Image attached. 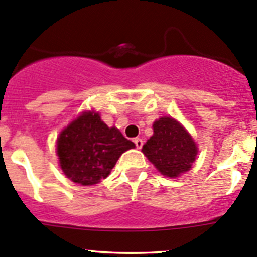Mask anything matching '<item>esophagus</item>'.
<instances>
[{
	"label": "esophagus",
	"mask_w": 257,
	"mask_h": 257,
	"mask_svg": "<svg viewBox=\"0 0 257 257\" xmlns=\"http://www.w3.org/2000/svg\"><path fill=\"white\" fill-rule=\"evenodd\" d=\"M134 143H136V147L138 148V149H141V148L143 147V141H142L141 138H136V139H134Z\"/></svg>",
	"instance_id": "1"
}]
</instances>
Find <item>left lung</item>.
<instances>
[{"instance_id": "obj_1", "label": "left lung", "mask_w": 257, "mask_h": 257, "mask_svg": "<svg viewBox=\"0 0 257 257\" xmlns=\"http://www.w3.org/2000/svg\"><path fill=\"white\" fill-rule=\"evenodd\" d=\"M154 134L143 145V154L152 164L169 178H177L190 170L198 147L185 128L169 116H162L153 124Z\"/></svg>"}]
</instances>
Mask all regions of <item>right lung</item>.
<instances>
[{
	"label": "right lung",
	"instance_id": "add662e5",
	"mask_svg": "<svg viewBox=\"0 0 257 257\" xmlns=\"http://www.w3.org/2000/svg\"><path fill=\"white\" fill-rule=\"evenodd\" d=\"M136 147L115 126L102 121L95 112L74 119L57 139V155L62 172L80 185H94L110 174L116 160Z\"/></svg>",
	"mask_w": 257,
	"mask_h": 257
}]
</instances>
